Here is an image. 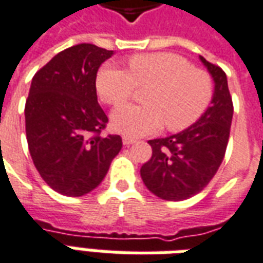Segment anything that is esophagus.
Returning a JSON list of instances; mask_svg holds the SVG:
<instances>
[{
    "mask_svg": "<svg viewBox=\"0 0 263 263\" xmlns=\"http://www.w3.org/2000/svg\"><path fill=\"white\" fill-rule=\"evenodd\" d=\"M135 142V139L134 138H129V137H122V143L125 145V146H129L131 143Z\"/></svg>",
    "mask_w": 263,
    "mask_h": 263,
    "instance_id": "34e87169",
    "label": "esophagus"
}]
</instances>
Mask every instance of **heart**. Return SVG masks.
<instances>
[{"instance_id":"obj_1","label":"heart","mask_w":263,"mask_h":263,"mask_svg":"<svg viewBox=\"0 0 263 263\" xmlns=\"http://www.w3.org/2000/svg\"><path fill=\"white\" fill-rule=\"evenodd\" d=\"M151 86L143 94V105H124L111 117L115 131L126 137L152 135L163 125L180 132L196 124L213 98V79L176 53L134 54L128 70L104 65L98 70V96L109 105H121L134 96L137 87Z\"/></svg>"}]
</instances>
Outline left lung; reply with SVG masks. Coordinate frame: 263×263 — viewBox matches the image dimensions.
<instances>
[{
    "label": "left lung",
    "instance_id": "left-lung-1",
    "mask_svg": "<svg viewBox=\"0 0 263 263\" xmlns=\"http://www.w3.org/2000/svg\"><path fill=\"white\" fill-rule=\"evenodd\" d=\"M200 59L215 83L211 105L187 129L149 141L152 156L141 167L149 192L167 201L200 193L218 171L228 145L234 105L227 76L220 66Z\"/></svg>",
    "mask_w": 263,
    "mask_h": 263
}]
</instances>
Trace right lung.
I'll use <instances>...</instances> for the list:
<instances>
[{
  "label": "right lung",
  "instance_id": "add662e5",
  "mask_svg": "<svg viewBox=\"0 0 263 263\" xmlns=\"http://www.w3.org/2000/svg\"><path fill=\"white\" fill-rule=\"evenodd\" d=\"M112 50L80 43L37 70L25 104L33 165L54 192L79 197L97 187L122 148L120 135L103 137L108 118L97 101L98 67Z\"/></svg>",
  "mask_w": 263,
  "mask_h": 263
}]
</instances>
